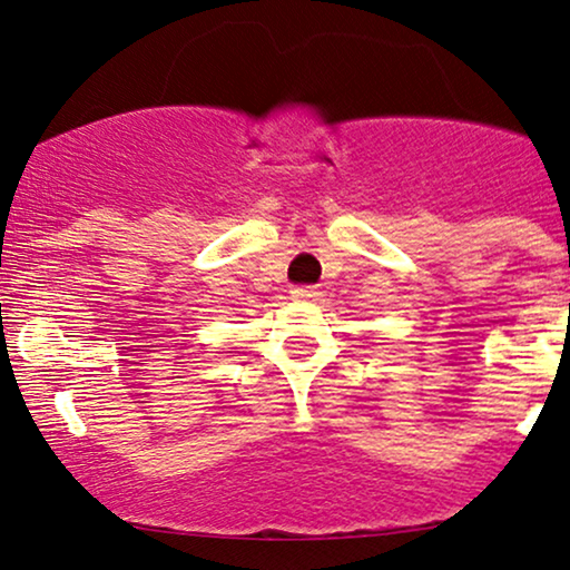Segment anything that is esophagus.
<instances>
[{
	"label": "esophagus",
	"instance_id": "esophagus-1",
	"mask_svg": "<svg viewBox=\"0 0 570 570\" xmlns=\"http://www.w3.org/2000/svg\"><path fill=\"white\" fill-rule=\"evenodd\" d=\"M292 297L294 299H313L315 297V289H313V286H294Z\"/></svg>",
	"mask_w": 570,
	"mask_h": 570
}]
</instances>
